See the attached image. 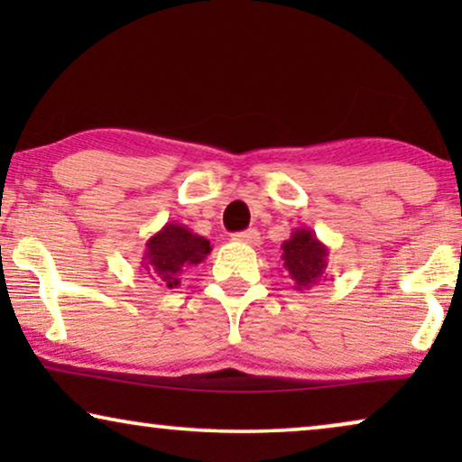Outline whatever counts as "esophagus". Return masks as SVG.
<instances>
[{
	"instance_id": "obj_1",
	"label": "esophagus",
	"mask_w": 462,
	"mask_h": 462,
	"mask_svg": "<svg viewBox=\"0 0 462 462\" xmlns=\"http://www.w3.org/2000/svg\"><path fill=\"white\" fill-rule=\"evenodd\" d=\"M233 239H236V242L248 244V245H258V244H261V233H258L256 229H248V231L236 233Z\"/></svg>"
}]
</instances>
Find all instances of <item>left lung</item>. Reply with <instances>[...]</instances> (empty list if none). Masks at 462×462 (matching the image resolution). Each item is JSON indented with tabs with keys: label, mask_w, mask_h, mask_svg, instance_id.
I'll list each match as a JSON object with an SVG mask.
<instances>
[{
	"label": "left lung",
	"mask_w": 462,
	"mask_h": 462,
	"mask_svg": "<svg viewBox=\"0 0 462 462\" xmlns=\"http://www.w3.org/2000/svg\"><path fill=\"white\" fill-rule=\"evenodd\" d=\"M283 269L288 271L294 290H309L324 277L328 269V245L319 242L313 229L299 226L290 233V237L282 244Z\"/></svg>",
	"instance_id": "left-lung-1"
}]
</instances>
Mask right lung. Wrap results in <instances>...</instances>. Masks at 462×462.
I'll use <instances>...</instances> for the list:
<instances>
[{
    "instance_id": "add662e5",
    "label": "right lung",
    "mask_w": 462,
    "mask_h": 462,
    "mask_svg": "<svg viewBox=\"0 0 462 462\" xmlns=\"http://www.w3.org/2000/svg\"><path fill=\"white\" fill-rule=\"evenodd\" d=\"M212 252L206 237L180 223H166L144 242L141 271L166 288L180 286V273Z\"/></svg>"
}]
</instances>
